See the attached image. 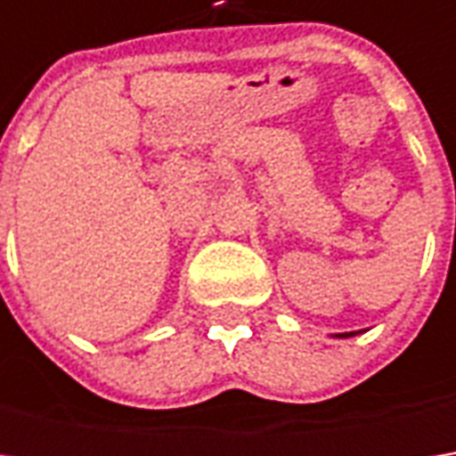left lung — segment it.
<instances>
[{"instance_id": "obj_1", "label": "left lung", "mask_w": 456, "mask_h": 456, "mask_svg": "<svg viewBox=\"0 0 456 456\" xmlns=\"http://www.w3.org/2000/svg\"><path fill=\"white\" fill-rule=\"evenodd\" d=\"M338 338H353V332L350 335H338Z\"/></svg>"}]
</instances>
